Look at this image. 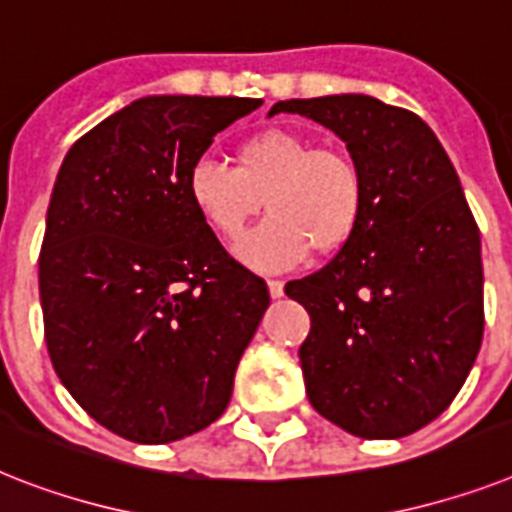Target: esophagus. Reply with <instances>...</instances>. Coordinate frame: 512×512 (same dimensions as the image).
<instances>
[{"label": "esophagus", "mask_w": 512, "mask_h": 512, "mask_svg": "<svg viewBox=\"0 0 512 512\" xmlns=\"http://www.w3.org/2000/svg\"><path fill=\"white\" fill-rule=\"evenodd\" d=\"M268 292L273 299L284 297V281H276V278H273V281H268Z\"/></svg>", "instance_id": "esophagus-1"}]
</instances>
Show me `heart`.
I'll return each mask as SVG.
<instances>
[{
	"label": "heart",
	"instance_id": "1",
	"mask_svg": "<svg viewBox=\"0 0 512 512\" xmlns=\"http://www.w3.org/2000/svg\"><path fill=\"white\" fill-rule=\"evenodd\" d=\"M234 168L197 160L186 176L191 205L223 239H236L257 215L268 218L239 244L252 268L281 270L307 252L328 257L347 247L365 213V178L350 152L315 147L289 128L257 131L236 144Z\"/></svg>",
	"mask_w": 512,
	"mask_h": 512
}]
</instances>
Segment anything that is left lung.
Masks as SVG:
<instances>
[{
	"mask_svg": "<svg viewBox=\"0 0 512 512\" xmlns=\"http://www.w3.org/2000/svg\"><path fill=\"white\" fill-rule=\"evenodd\" d=\"M331 128L365 178L347 247L286 284L305 305L299 347L310 405L363 439H400L442 415L484 336L479 226L450 157L415 112L365 94L270 107Z\"/></svg>",
	"mask_w": 512,
	"mask_h": 512,
	"instance_id": "8db88e82",
	"label": "left lung"
}]
</instances>
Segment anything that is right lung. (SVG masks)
I'll list each match as a JSON object with an SVG mask.
<instances>
[{
	"mask_svg": "<svg viewBox=\"0 0 512 512\" xmlns=\"http://www.w3.org/2000/svg\"><path fill=\"white\" fill-rule=\"evenodd\" d=\"M263 105L144 97L70 147L39 255L44 339L73 400L139 444L218 421L270 305L186 194L213 136Z\"/></svg>",
	"mask_w": 512,
	"mask_h": 512,
	"instance_id": "add662e5",
	"label": "right lung"
}]
</instances>
